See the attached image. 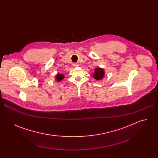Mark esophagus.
<instances>
[{"instance_id": "esophagus-1", "label": "esophagus", "mask_w": 158, "mask_h": 158, "mask_svg": "<svg viewBox=\"0 0 158 158\" xmlns=\"http://www.w3.org/2000/svg\"><path fill=\"white\" fill-rule=\"evenodd\" d=\"M73 66L74 67H77L79 66V65H78V64H77V63H73Z\"/></svg>"}]
</instances>
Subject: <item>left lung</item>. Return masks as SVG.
<instances>
[{
	"mask_svg": "<svg viewBox=\"0 0 158 158\" xmlns=\"http://www.w3.org/2000/svg\"><path fill=\"white\" fill-rule=\"evenodd\" d=\"M104 76V71L103 70V69L102 68H96L94 71V74H93V77L97 79V80H100L101 79H102V77Z\"/></svg>",
	"mask_w": 158,
	"mask_h": 158,
	"instance_id": "1",
	"label": "left lung"
}]
</instances>
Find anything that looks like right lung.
Instances as JSON below:
<instances>
[{"mask_svg":"<svg viewBox=\"0 0 158 158\" xmlns=\"http://www.w3.org/2000/svg\"><path fill=\"white\" fill-rule=\"evenodd\" d=\"M64 77V76L62 74H58L56 76V79L57 81H60L61 80H62V79Z\"/></svg>","mask_w":158,"mask_h":158,"instance_id":"right-lung-1","label":"right lung"}]
</instances>
